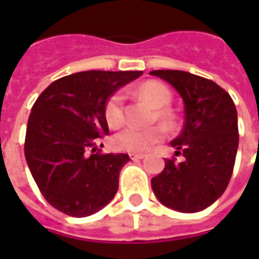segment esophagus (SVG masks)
I'll return each mask as SVG.
<instances>
[{"mask_svg":"<svg viewBox=\"0 0 259 259\" xmlns=\"http://www.w3.org/2000/svg\"><path fill=\"white\" fill-rule=\"evenodd\" d=\"M129 156L132 160H141V158L145 157V154L144 153H130Z\"/></svg>","mask_w":259,"mask_h":259,"instance_id":"1","label":"esophagus"}]
</instances>
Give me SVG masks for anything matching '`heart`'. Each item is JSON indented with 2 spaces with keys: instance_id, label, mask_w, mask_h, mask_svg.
Masks as SVG:
<instances>
[{
  "instance_id": "1",
  "label": "heart",
  "mask_w": 259,
  "mask_h": 259,
  "mask_svg": "<svg viewBox=\"0 0 259 259\" xmlns=\"http://www.w3.org/2000/svg\"><path fill=\"white\" fill-rule=\"evenodd\" d=\"M138 94L146 102L156 109H165L172 102V94L169 89L156 80H149L138 87ZM158 117L168 118L169 114L165 110L158 111ZM105 118L110 127L117 129L125 122V97L121 91L114 93L107 99L105 105ZM165 132L160 126H153L149 129H141L136 126H129L113 138V145L115 149L122 152H144L149 149L156 142L161 141Z\"/></svg>"
}]
</instances>
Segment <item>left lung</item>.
<instances>
[{
    "label": "left lung",
    "instance_id": "1",
    "mask_svg": "<svg viewBox=\"0 0 259 259\" xmlns=\"http://www.w3.org/2000/svg\"><path fill=\"white\" fill-rule=\"evenodd\" d=\"M150 75L172 84L184 102V126L170 142L175 154L184 158H165L152 189L169 208L199 212L223 195L233 175L239 142L237 109L229 93L209 79L177 70Z\"/></svg>",
    "mask_w": 259,
    "mask_h": 259
}]
</instances>
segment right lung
Returning <instances> with one entry per match:
<instances>
[{"label":"right lung","instance_id":"obj_1","mask_svg":"<svg viewBox=\"0 0 259 259\" xmlns=\"http://www.w3.org/2000/svg\"><path fill=\"white\" fill-rule=\"evenodd\" d=\"M141 71H84L51 83L36 99L25 136V158L52 207L75 218L93 215L115 196L129 154H102L109 134L107 99ZM103 144H101V146Z\"/></svg>","mask_w":259,"mask_h":259}]
</instances>
